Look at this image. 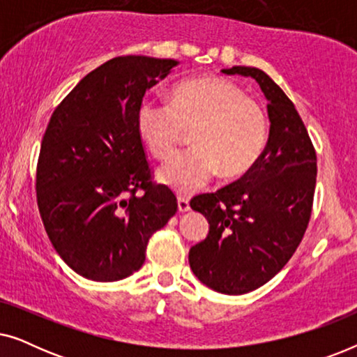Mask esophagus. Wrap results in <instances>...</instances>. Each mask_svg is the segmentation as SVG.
<instances>
[{
  "mask_svg": "<svg viewBox=\"0 0 357 357\" xmlns=\"http://www.w3.org/2000/svg\"><path fill=\"white\" fill-rule=\"evenodd\" d=\"M178 211L180 213L190 211V202L187 197H178Z\"/></svg>",
  "mask_w": 357,
  "mask_h": 357,
  "instance_id": "obj_1",
  "label": "esophagus"
}]
</instances>
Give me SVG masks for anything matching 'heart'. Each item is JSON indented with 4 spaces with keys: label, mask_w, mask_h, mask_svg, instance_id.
I'll use <instances>...</instances> for the list:
<instances>
[{
    "label": "heart",
    "mask_w": 357,
    "mask_h": 357,
    "mask_svg": "<svg viewBox=\"0 0 357 357\" xmlns=\"http://www.w3.org/2000/svg\"><path fill=\"white\" fill-rule=\"evenodd\" d=\"M144 144L160 160L177 153L187 131L193 148L160 167L159 180L180 193L202 188L219 170L231 178L260 159L268 138V115L236 82L216 76L178 82L169 105L146 100L138 110Z\"/></svg>",
    "instance_id": "obj_1"
}]
</instances>
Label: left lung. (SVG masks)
I'll return each mask as SVG.
<instances>
[{
    "label": "left lung",
    "instance_id": "8db88e82",
    "mask_svg": "<svg viewBox=\"0 0 357 357\" xmlns=\"http://www.w3.org/2000/svg\"><path fill=\"white\" fill-rule=\"evenodd\" d=\"M250 76L268 99L270 136L260 159L231 185L195 197L209 234L190 248L192 271L222 294H245L278 275L309 226L317 182V153L294 104L266 73L232 66Z\"/></svg>",
    "mask_w": 357,
    "mask_h": 357
}]
</instances>
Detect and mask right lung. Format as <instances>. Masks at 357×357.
<instances>
[{
	"label": "right lung",
	"mask_w": 357,
	"mask_h": 357,
	"mask_svg": "<svg viewBox=\"0 0 357 357\" xmlns=\"http://www.w3.org/2000/svg\"><path fill=\"white\" fill-rule=\"evenodd\" d=\"M175 60L115 56L77 82L43 135L36 192L48 238L77 275L119 281L138 271L151 236L177 213L154 182L138 130L146 89Z\"/></svg>",
	"instance_id": "right-lung-1"
}]
</instances>
